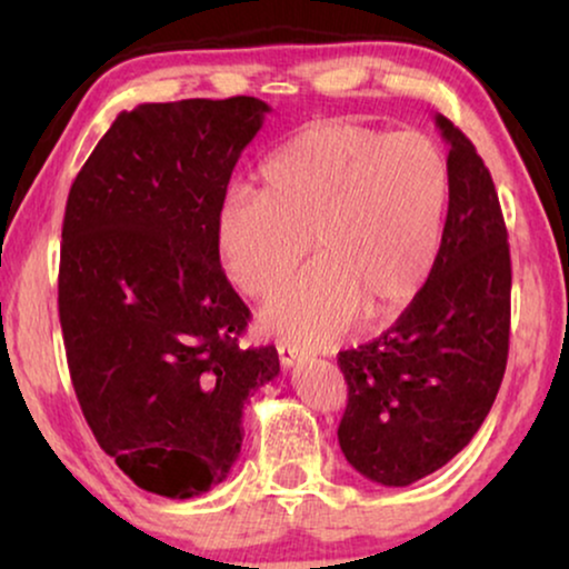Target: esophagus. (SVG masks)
<instances>
[{
	"label": "esophagus",
	"mask_w": 569,
	"mask_h": 569,
	"mask_svg": "<svg viewBox=\"0 0 569 569\" xmlns=\"http://www.w3.org/2000/svg\"><path fill=\"white\" fill-rule=\"evenodd\" d=\"M277 352H279V362L284 365V368H292L295 362L302 360V352L295 345H287V341H279L277 345Z\"/></svg>",
	"instance_id": "esophagus-1"
}]
</instances>
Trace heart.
Wrapping results in <instances>:
<instances>
[{
  "label": "heart",
  "instance_id": "b5f03b06",
  "mask_svg": "<svg viewBox=\"0 0 569 569\" xmlns=\"http://www.w3.org/2000/svg\"><path fill=\"white\" fill-rule=\"evenodd\" d=\"M448 160L419 131L316 123L259 168V193L217 212V253L248 298H269L308 253L318 261L263 310L267 329L329 345L355 321L386 318L419 292L440 251Z\"/></svg>",
  "mask_w": 569,
  "mask_h": 569
}]
</instances>
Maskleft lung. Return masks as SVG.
I'll return each mask as SVG.
<instances>
[{"instance_id": "obj_1", "label": "left lung", "mask_w": 569, "mask_h": 569, "mask_svg": "<svg viewBox=\"0 0 569 569\" xmlns=\"http://www.w3.org/2000/svg\"><path fill=\"white\" fill-rule=\"evenodd\" d=\"M450 199L438 259L391 329L339 352V446L362 477L407 487L469 446L500 391L510 347V246L492 176L446 116Z\"/></svg>"}]
</instances>
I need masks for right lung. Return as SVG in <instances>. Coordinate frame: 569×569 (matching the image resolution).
Masks as SVG:
<instances>
[{"label":"right lung","mask_w":569,"mask_h":569,"mask_svg":"<svg viewBox=\"0 0 569 569\" xmlns=\"http://www.w3.org/2000/svg\"><path fill=\"white\" fill-rule=\"evenodd\" d=\"M271 108L191 98L119 113L69 189L59 321L98 446L147 492L189 500L228 477L243 403L279 376L240 347L251 310L217 253L232 168Z\"/></svg>","instance_id":"1"}]
</instances>
